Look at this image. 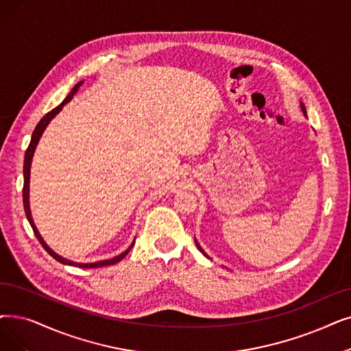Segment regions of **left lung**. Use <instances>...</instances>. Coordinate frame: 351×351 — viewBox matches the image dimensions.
<instances>
[{"label": "left lung", "mask_w": 351, "mask_h": 351, "mask_svg": "<svg viewBox=\"0 0 351 351\" xmlns=\"http://www.w3.org/2000/svg\"><path fill=\"white\" fill-rule=\"evenodd\" d=\"M301 109H302V112H304V113H306V108H304V104H301ZM196 247H197V250H199V251H201L204 255H206V254L204 252V250L199 247V243H197V242H196Z\"/></svg>", "instance_id": "8db88e82"}]
</instances>
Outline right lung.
Listing matches in <instances>:
<instances>
[{
  "label": "right lung",
  "instance_id": "add662e5",
  "mask_svg": "<svg viewBox=\"0 0 351 351\" xmlns=\"http://www.w3.org/2000/svg\"><path fill=\"white\" fill-rule=\"evenodd\" d=\"M83 84V82H80V83H77L75 84L73 88H71V91L69 93V96L64 99V101L62 103V104H58L57 108H54L51 112H49L45 116H43V119L38 121V125L36 126V129H34V132H33V136H32V141H29V145H28V147H27V150H25V158H24V186H23V202H24V210H25V215H27V219H28V222H29V225H32V228H33V231H34V234H36V237H37V239L40 241V243L43 245V248L47 251L56 261H58V263H62V264H64V265H74V267H80V268H100V267H108V265H113V264H117L119 261H121L123 260V258L129 254V251L132 250V247H133V243L132 245L125 251V252H121L120 255H117V256H114V258H112V260H106V261H97V263H91V264H79V263H73V261H69V260H66V258H63V256H60V255H57L53 250H50L49 247H47V243H45L44 241H43V238H41V235L38 234V231H37V228H36V225H34V222H33V218H32V212H29V202H28V185H29V166H32V159H33V155H34V150H36V146H37V143H38V141H40V138H41V134H43V132H44V129L47 128V125L50 123V120L63 109V106L67 103V101H70L71 100V97L74 96V93L75 91H77V88L80 87Z\"/></svg>",
  "mask_w": 351,
  "mask_h": 351
}]
</instances>
